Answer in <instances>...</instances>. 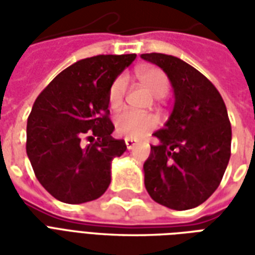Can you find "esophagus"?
Returning <instances> with one entry per match:
<instances>
[{
  "label": "esophagus",
  "instance_id": "obj_1",
  "mask_svg": "<svg viewBox=\"0 0 255 255\" xmlns=\"http://www.w3.org/2000/svg\"><path fill=\"white\" fill-rule=\"evenodd\" d=\"M136 144V142L133 140V139H129V138H126V146H127L128 150L133 149V146Z\"/></svg>",
  "mask_w": 255,
  "mask_h": 255
}]
</instances>
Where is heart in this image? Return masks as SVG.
Wrapping results in <instances>:
<instances>
[{
	"label": "heart",
	"mask_w": 255,
	"mask_h": 255,
	"mask_svg": "<svg viewBox=\"0 0 255 255\" xmlns=\"http://www.w3.org/2000/svg\"><path fill=\"white\" fill-rule=\"evenodd\" d=\"M138 78L140 83L149 90L151 94L157 98H162L169 91V80L165 73L158 68H140L138 71ZM127 78L119 76L115 79L109 89V105L113 109H119L122 106L126 91H127ZM157 120L150 115H140L136 112H123L115 117V128L116 132L122 136L129 139H139L146 133L154 129Z\"/></svg>",
	"instance_id": "b5f03b06"
}]
</instances>
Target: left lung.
<instances>
[{
	"mask_svg": "<svg viewBox=\"0 0 255 255\" xmlns=\"http://www.w3.org/2000/svg\"><path fill=\"white\" fill-rule=\"evenodd\" d=\"M140 57L166 73L175 97L164 128L153 133L160 143L144 161V187L166 208H197L217 190L230 161L232 131L224 101L206 76L180 58Z\"/></svg>",
	"mask_w": 255,
	"mask_h": 255,
	"instance_id": "obj_1",
	"label": "left lung"
}]
</instances>
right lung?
Listing matches in <instances>:
<instances>
[{"mask_svg": "<svg viewBox=\"0 0 255 255\" xmlns=\"http://www.w3.org/2000/svg\"><path fill=\"white\" fill-rule=\"evenodd\" d=\"M136 54H101L79 60L53 79L27 120V155L36 179L65 203L90 202L111 184L112 161L127 150L112 138L109 89ZM91 133L94 142L81 139Z\"/></svg>", "mask_w": 255, "mask_h": 255, "instance_id": "1", "label": "right lung"}]
</instances>
